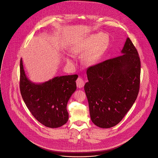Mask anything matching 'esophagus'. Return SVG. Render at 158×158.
I'll return each mask as SVG.
<instances>
[{
    "mask_svg": "<svg viewBox=\"0 0 158 158\" xmlns=\"http://www.w3.org/2000/svg\"><path fill=\"white\" fill-rule=\"evenodd\" d=\"M76 84H77V87H79V88H82L84 87V80L81 78V77H79L77 81H76Z\"/></svg>",
    "mask_w": 158,
    "mask_h": 158,
    "instance_id": "1",
    "label": "esophagus"
}]
</instances>
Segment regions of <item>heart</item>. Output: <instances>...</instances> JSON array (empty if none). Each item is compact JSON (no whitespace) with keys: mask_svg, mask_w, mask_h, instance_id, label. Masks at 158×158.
<instances>
[{"mask_svg":"<svg viewBox=\"0 0 158 158\" xmlns=\"http://www.w3.org/2000/svg\"><path fill=\"white\" fill-rule=\"evenodd\" d=\"M108 42V36L104 33L94 34L90 35L84 44L73 51L74 55L82 54L88 52L84 57V62L87 65H93L101 59ZM66 60L71 62L72 60L67 57Z\"/></svg>","mask_w":158,"mask_h":158,"instance_id":"1","label":"heart"}]
</instances>
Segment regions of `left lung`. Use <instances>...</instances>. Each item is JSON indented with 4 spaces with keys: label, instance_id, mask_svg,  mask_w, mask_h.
Returning <instances> with one entry per match:
<instances>
[{
    "label": "left lung",
    "instance_id": "obj_1",
    "mask_svg": "<svg viewBox=\"0 0 158 158\" xmlns=\"http://www.w3.org/2000/svg\"><path fill=\"white\" fill-rule=\"evenodd\" d=\"M121 55L87 70L84 85L91 121L101 128L117 125L136 101L139 90L141 62L129 37Z\"/></svg>",
    "mask_w": 158,
    "mask_h": 158
}]
</instances>
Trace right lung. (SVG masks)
Listing matches in <instances>:
<instances>
[{"instance_id":"obj_1","label":"right lung","mask_w":158,"mask_h":158,"mask_svg":"<svg viewBox=\"0 0 158 158\" xmlns=\"http://www.w3.org/2000/svg\"><path fill=\"white\" fill-rule=\"evenodd\" d=\"M20 90L23 100L33 116L42 124L57 128L69 119L67 102L76 90L78 76L55 77L42 83H35L27 77L21 58Z\"/></svg>"}]
</instances>
